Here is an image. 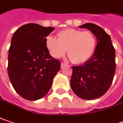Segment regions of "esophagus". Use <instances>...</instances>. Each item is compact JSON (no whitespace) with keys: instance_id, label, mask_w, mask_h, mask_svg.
I'll return each instance as SVG.
<instances>
[{"instance_id":"1","label":"esophagus","mask_w":123,"mask_h":123,"mask_svg":"<svg viewBox=\"0 0 123 123\" xmlns=\"http://www.w3.org/2000/svg\"><path fill=\"white\" fill-rule=\"evenodd\" d=\"M67 66H68V65H67L66 63H63V62L61 63V68H65V67Z\"/></svg>"}]
</instances>
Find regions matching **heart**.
I'll return each mask as SVG.
<instances>
[{"label":"heart","mask_w":123,"mask_h":123,"mask_svg":"<svg viewBox=\"0 0 123 123\" xmlns=\"http://www.w3.org/2000/svg\"><path fill=\"white\" fill-rule=\"evenodd\" d=\"M96 45L95 36L90 31L67 29L57 33V39L49 37L46 47L50 55L59 58L67 54L72 63L81 64L89 60L94 53Z\"/></svg>","instance_id":"b5f03b06"}]
</instances>
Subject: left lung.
<instances>
[{
  "label": "left lung",
  "mask_w": 123,
  "mask_h": 123,
  "mask_svg": "<svg viewBox=\"0 0 123 123\" xmlns=\"http://www.w3.org/2000/svg\"><path fill=\"white\" fill-rule=\"evenodd\" d=\"M80 28L88 29L96 38V47L91 58L82 65L72 66L70 86L80 98H98L107 92L115 76V49L111 37L93 23H86Z\"/></svg>",
  "instance_id": "obj_1"
}]
</instances>
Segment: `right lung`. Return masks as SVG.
<instances>
[{
  "mask_svg": "<svg viewBox=\"0 0 123 123\" xmlns=\"http://www.w3.org/2000/svg\"><path fill=\"white\" fill-rule=\"evenodd\" d=\"M54 29L29 23L18 28L12 37L8 77L15 91L26 100L44 97L60 70V62L51 56L46 47V37Z\"/></svg>",
  "mask_w": 123,
  "mask_h": 123,
  "instance_id": "add662e5",
  "label": "right lung"
}]
</instances>
